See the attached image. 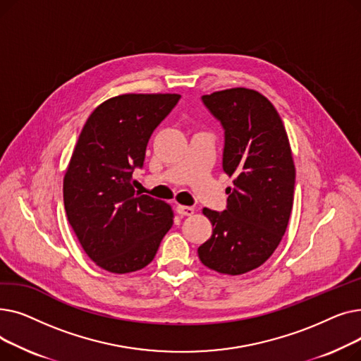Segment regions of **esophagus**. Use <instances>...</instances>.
I'll use <instances>...</instances> for the list:
<instances>
[{
    "instance_id": "34e87169",
    "label": "esophagus",
    "mask_w": 361,
    "mask_h": 361,
    "mask_svg": "<svg viewBox=\"0 0 361 361\" xmlns=\"http://www.w3.org/2000/svg\"><path fill=\"white\" fill-rule=\"evenodd\" d=\"M177 212L181 216H190L195 214V207L192 206H184V204H177Z\"/></svg>"
}]
</instances>
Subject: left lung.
<instances>
[{
	"label": "left lung",
	"mask_w": 361,
	"mask_h": 361,
	"mask_svg": "<svg viewBox=\"0 0 361 361\" xmlns=\"http://www.w3.org/2000/svg\"><path fill=\"white\" fill-rule=\"evenodd\" d=\"M202 102L224 128L222 168L234 185L226 209H203L214 231L197 253L209 269L241 275L267 262L286 234L295 184L291 149L279 114L259 92L226 89Z\"/></svg>",
	"instance_id": "8db88e82"
}]
</instances>
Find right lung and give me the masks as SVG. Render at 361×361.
Instances as JSON below:
<instances>
[{"label": "right lung", "mask_w": 361, "mask_h": 361, "mask_svg": "<svg viewBox=\"0 0 361 361\" xmlns=\"http://www.w3.org/2000/svg\"><path fill=\"white\" fill-rule=\"evenodd\" d=\"M180 98H111L90 114L75 143L63 187L66 214L86 255L108 272L147 267L173 226L171 206L136 192L131 174L143 166L152 133Z\"/></svg>", "instance_id": "right-lung-1"}]
</instances>
